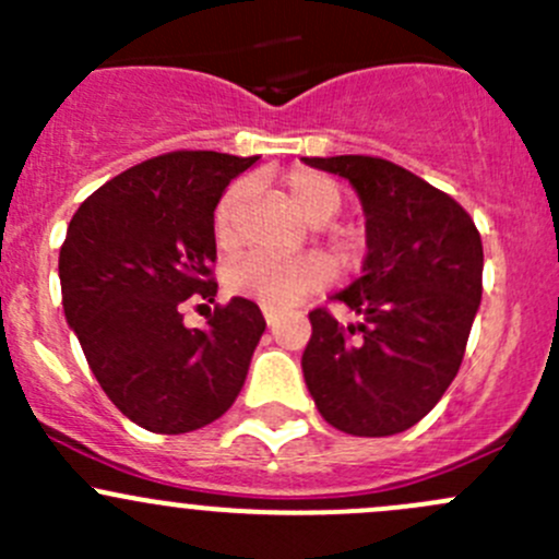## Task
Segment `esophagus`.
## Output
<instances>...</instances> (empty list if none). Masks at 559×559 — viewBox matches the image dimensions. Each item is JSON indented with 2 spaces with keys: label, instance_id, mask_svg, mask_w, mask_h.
<instances>
[{
  "label": "esophagus",
  "instance_id": "1",
  "mask_svg": "<svg viewBox=\"0 0 559 559\" xmlns=\"http://www.w3.org/2000/svg\"><path fill=\"white\" fill-rule=\"evenodd\" d=\"M262 316H264V321H267V326H273L275 319H278V311H275V308L262 306Z\"/></svg>",
  "mask_w": 559,
  "mask_h": 559
}]
</instances>
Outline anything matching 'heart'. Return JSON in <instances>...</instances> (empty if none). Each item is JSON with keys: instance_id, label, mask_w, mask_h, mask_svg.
<instances>
[{"instance_id": "1", "label": "heart", "mask_w": 559, "mask_h": 559, "mask_svg": "<svg viewBox=\"0 0 559 559\" xmlns=\"http://www.w3.org/2000/svg\"><path fill=\"white\" fill-rule=\"evenodd\" d=\"M284 189L292 205L311 224H326L341 211V186L326 175L313 170H292L284 175ZM251 197V180L238 178L227 186L213 211V233L222 248H235L240 240V213ZM341 248L352 246L348 235H337ZM332 281V264L319 253L302 257H275V253L253 251L238 259L227 270V286L235 295L257 300L267 308L297 306L302 297L321 289Z\"/></svg>"}]
</instances>
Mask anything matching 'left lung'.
<instances>
[{
	"instance_id": "obj_1",
	"label": "left lung",
	"mask_w": 559,
	"mask_h": 559,
	"mask_svg": "<svg viewBox=\"0 0 559 559\" xmlns=\"http://www.w3.org/2000/svg\"><path fill=\"white\" fill-rule=\"evenodd\" d=\"M346 178L365 211L362 275L335 300L362 316L308 313L302 376L319 414L348 436L384 438L436 408L465 357L481 302L484 248L465 207L379 156H311Z\"/></svg>"
}]
</instances>
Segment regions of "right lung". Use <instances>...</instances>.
Segmentation results:
<instances>
[{
    "instance_id": "right-lung-1",
    "label": "right lung",
    "mask_w": 559,
    "mask_h": 559,
    "mask_svg": "<svg viewBox=\"0 0 559 559\" xmlns=\"http://www.w3.org/2000/svg\"><path fill=\"white\" fill-rule=\"evenodd\" d=\"M259 156L173 151L99 186L72 216L59 253L61 302L99 386L134 425L162 436L200 430L243 389L264 332L257 302H213V211Z\"/></svg>"
}]
</instances>
